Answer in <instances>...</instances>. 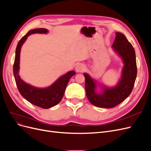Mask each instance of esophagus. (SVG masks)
Wrapping results in <instances>:
<instances>
[{
  "mask_svg": "<svg viewBox=\"0 0 151 151\" xmlns=\"http://www.w3.org/2000/svg\"><path fill=\"white\" fill-rule=\"evenodd\" d=\"M85 66L82 64L78 65L75 68V70L77 72H82L85 70Z\"/></svg>",
  "mask_w": 151,
  "mask_h": 151,
  "instance_id": "esophagus-1",
  "label": "esophagus"
}]
</instances>
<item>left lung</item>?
I'll use <instances>...</instances> for the list:
<instances>
[{
  "label": "left lung",
  "mask_w": 151,
  "mask_h": 151,
  "mask_svg": "<svg viewBox=\"0 0 151 151\" xmlns=\"http://www.w3.org/2000/svg\"><path fill=\"white\" fill-rule=\"evenodd\" d=\"M115 35L112 47L124 64L117 85L112 88L102 86L101 93H97L96 81L87 73L83 74L87 98L92 105L100 108L114 107L127 99L132 91L137 76L135 52L132 45L123 34L117 32Z\"/></svg>",
  "instance_id": "8db88e82"
}]
</instances>
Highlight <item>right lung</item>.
Instances as JSON below:
<instances>
[{"label": "right lung", "instance_id": "add662e5", "mask_svg": "<svg viewBox=\"0 0 151 151\" xmlns=\"http://www.w3.org/2000/svg\"><path fill=\"white\" fill-rule=\"evenodd\" d=\"M46 29H35L29 31L19 41L16 50L15 60L13 66V73L18 90L21 95L32 104L43 109H49L58 104L65 93L66 87L71 78L76 74L74 71H70L59 78L54 83L45 88H39L24 82L19 76V63L21 49L27 37L31 34H46Z\"/></svg>", "mask_w": 151, "mask_h": 151}]
</instances>
